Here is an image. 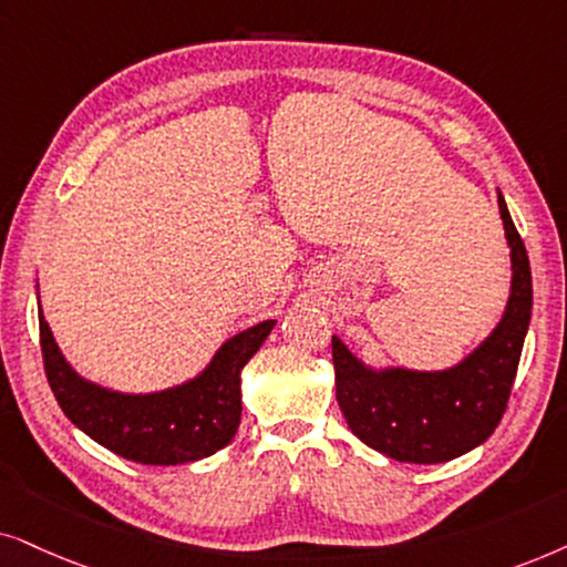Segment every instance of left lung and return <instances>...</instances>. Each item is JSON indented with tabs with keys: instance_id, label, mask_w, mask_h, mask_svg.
Returning a JSON list of instances; mask_svg holds the SVG:
<instances>
[{
	"instance_id": "1",
	"label": "left lung",
	"mask_w": 567,
	"mask_h": 567,
	"mask_svg": "<svg viewBox=\"0 0 567 567\" xmlns=\"http://www.w3.org/2000/svg\"><path fill=\"white\" fill-rule=\"evenodd\" d=\"M497 207L511 246V298L493 334L456 368L437 373L371 371L331 337L337 402L365 446L396 462L441 464L485 443L501 422L532 319V267L503 194Z\"/></svg>"
}]
</instances>
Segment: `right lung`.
<instances>
[{
    "mask_svg": "<svg viewBox=\"0 0 567 567\" xmlns=\"http://www.w3.org/2000/svg\"><path fill=\"white\" fill-rule=\"evenodd\" d=\"M275 323L261 321L228 339L194 381L157 394H118L80 379L38 313L43 368L62 412L103 449L153 466L188 464L228 446L240 422V371Z\"/></svg>",
    "mask_w": 567,
    "mask_h": 567,
    "instance_id": "add662e5",
    "label": "right lung"
}]
</instances>
